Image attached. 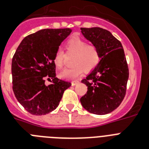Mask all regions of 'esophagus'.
I'll use <instances>...</instances> for the list:
<instances>
[{
  "label": "esophagus",
  "instance_id": "obj_1",
  "mask_svg": "<svg viewBox=\"0 0 149 149\" xmlns=\"http://www.w3.org/2000/svg\"><path fill=\"white\" fill-rule=\"evenodd\" d=\"M77 84H79V81H78V80H74V81L72 82V86H75V85H77Z\"/></svg>",
  "mask_w": 149,
  "mask_h": 149
}]
</instances>
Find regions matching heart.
<instances>
[{
    "instance_id": "obj_1",
    "label": "heart",
    "mask_w": 149,
    "mask_h": 149,
    "mask_svg": "<svg viewBox=\"0 0 149 149\" xmlns=\"http://www.w3.org/2000/svg\"><path fill=\"white\" fill-rule=\"evenodd\" d=\"M66 49L69 53L74 54L72 58V66L66 68L59 72L63 79H73L79 77L84 70L85 72L92 71L97 67L100 61V54L94 45H88L81 38H74L66 43ZM64 52L62 49L56 50L54 56V64L57 68H61L64 63Z\"/></svg>"
}]
</instances>
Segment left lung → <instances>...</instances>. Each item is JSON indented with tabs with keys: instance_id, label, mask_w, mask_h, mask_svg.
Masks as SVG:
<instances>
[{
	"instance_id": "1",
	"label": "left lung",
	"mask_w": 149,
	"mask_h": 149,
	"mask_svg": "<svg viewBox=\"0 0 149 149\" xmlns=\"http://www.w3.org/2000/svg\"><path fill=\"white\" fill-rule=\"evenodd\" d=\"M80 29L100 54L99 64L82 79L87 92L80 102L90 113L104 115L118 107L125 96L129 71L125 52L120 41L106 29L98 27Z\"/></svg>"
}]
</instances>
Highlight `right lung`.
<instances>
[{
    "instance_id": "add662e5",
    "label": "right lung",
    "mask_w": 149,
    "mask_h": 149,
    "mask_svg": "<svg viewBox=\"0 0 149 149\" xmlns=\"http://www.w3.org/2000/svg\"><path fill=\"white\" fill-rule=\"evenodd\" d=\"M72 31L70 29H42L26 36L11 63L12 88L17 101L33 115H44L58 106L70 82L56 77L54 56ZM51 82L45 85V79Z\"/></svg>"
}]
</instances>
